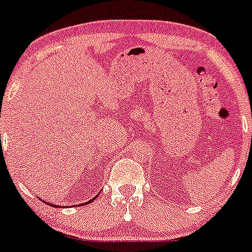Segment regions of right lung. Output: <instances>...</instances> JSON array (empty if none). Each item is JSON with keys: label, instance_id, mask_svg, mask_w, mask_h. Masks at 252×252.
<instances>
[{"label": "right lung", "instance_id": "right-lung-1", "mask_svg": "<svg viewBox=\"0 0 252 252\" xmlns=\"http://www.w3.org/2000/svg\"><path fill=\"white\" fill-rule=\"evenodd\" d=\"M96 197H97V196H95V197H94L93 200H90V201H88V202H86V204H90V202H91V201H94V200H95ZM47 204L50 205V206H53V207H56V205H52V204H50V202H47ZM81 205H83V204H81ZM77 206H78V205H77ZM58 207H60V206H58Z\"/></svg>", "mask_w": 252, "mask_h": 252}]
</instances>
